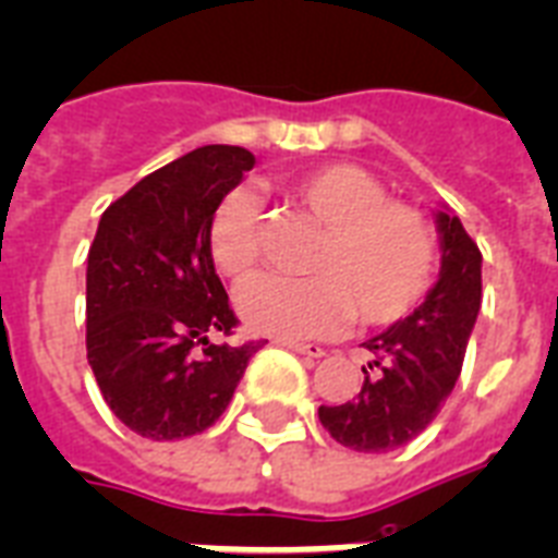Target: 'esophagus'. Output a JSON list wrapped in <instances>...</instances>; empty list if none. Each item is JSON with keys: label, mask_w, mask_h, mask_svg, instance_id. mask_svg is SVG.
<instances>
[{"label": "esophagus", "mask_w": 558, "mask_h": 558, "mask_svg": "<svg viewBox=\"0 0 558 558\" xmlns=\"http://www.w3.org/2000/svg\"><path fill=\"white\" fill-rule=\"evenodd\" d=\"M279 344H282V348H288V351H293V353H302V356H311V359L325 356V348H319V344L290 342V339H279Z\"/></svg>", "instance_id": "34e87169"}]
</instances>
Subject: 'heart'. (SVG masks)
I'll return each mask as SVG.
<instances>
[{
	"instance_id": "1",
	"label": "heart",
	"mask_w": 558,
	"mask_h": 558,
	"mask_svg": "<svg viewBox=\"0 0 558 558\" xmlns=\"http://www.w3.org/2000/svg\"><path fill=\"white\" fill-rule=\"evenodd\" d=\"M288 196L325 225L305 279L259 274L236 293L247 328L279 339H316L359 319L388 325L427 293L436 245L418 210L385 199L373 173L351 162H328L288 179ZM207 251L216 270L242 279L259 262L262 210L247 187L230 191L210 216Z\"/></svg>"
}]
</instances>
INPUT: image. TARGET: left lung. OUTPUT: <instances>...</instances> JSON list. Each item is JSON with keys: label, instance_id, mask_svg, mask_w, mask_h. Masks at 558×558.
I'll return each instance as SVG.
<instances>
[{"label": "left lung", "instance_id": "1", "mask_svg": "<svg viewBox=\"0 0 558 558\" xmlns=\"http://www.w3.org/2000/svg\"><path fill=\"white\" fill-rule=\"evenodd\" d=\"M439 233V279L425 302L365 342L359 396L322 404L319 422L344 448L388 453L416 439L453 393L468 339L482 307V253L448 205L434 210Z\"/></svg>", "mask_w": 558, "mask_h": 558}]
</instances>
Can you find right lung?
<instances>
[{"label": "right lung", "mask_w": 558, "mask_h": 558, "mask_svg": "<svg viewBox=\"0 0 558 558\" xmlns=\"http://www.w3.org/2000/svg\"><path fill=\"white\" fill-rule=\"evenodd\" d=\"M256 156L205 145L108 207L87 253V362L113 416L154 441L216 425L262 342L214 344L236 316L207 251L216 205Z\"/></svg>", "instance_id": "obj_1"}]
</instances>
